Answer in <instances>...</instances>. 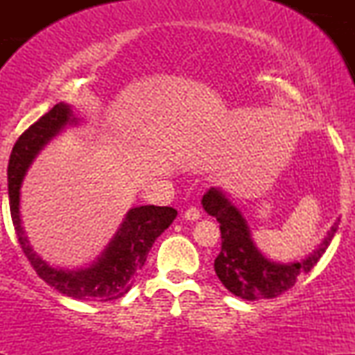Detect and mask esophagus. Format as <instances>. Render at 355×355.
<instances>
[{"label": "esophagus", "instance_id": "esophagus-1", "mask_svg": "<svg viewBox=\"0 0 355 355\" xmlns=\"http://www.w3.org/2000/svg\"><path fill=\"white\" fill-rule=\"evenodd\" d=\"M183 217H185L187 220H190V222H193V220H198L202 217L200 210L197 209V207H190V209L185 210V214H183Z\"/></svg>", "mask_w": 355, "mask_h": 355}]
</instances>
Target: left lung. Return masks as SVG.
I'll return each instance as SVG.
<instances>
[{
  "mask_svg": "<svg viewBox=\"0 0 355 355\" xmlns=\"http://www.w3.org/2000/svg\"><path fill=\"white\" fill-rule=\"evenodd\" d=\"M203 209L217 218L222 234V248L215 259V274L234 295L245 300L275 299L294 287L300 275L309 274L331 245L340 218L327 232L315 252L294 263H275L255 247L245 218L218 189H210L202 198Z\"/></svg>",
  "mask_w": 355,
  "mask_h": 355,
  "instance_id": "obj_1",
  "label": "left lung"
}]
</instances>
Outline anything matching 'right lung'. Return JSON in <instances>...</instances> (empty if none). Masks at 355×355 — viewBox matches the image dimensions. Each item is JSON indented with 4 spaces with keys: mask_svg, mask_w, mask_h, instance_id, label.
Listing matches in <instances>:
<instances>
[{
    "mask_svg": "<svg viewBox=\"0 0 355 355\" xmlns=\"http://www.w3.org/2000/svg\"><path fill=\"white\" fill-rule=\"evenodd\" d=\"M70 121H75L70 107L58 103L33 125L28 126L16 140L8 164L11 220L23 254L26 255L28 262L40 279L73 299L87 302H110L123 297L132 288L133 279L145 266L150 248L153 247L155 240L168 229L177 217V210L172 207L155 205L132 209L126 214L110 245L92 267L81 270H60L48 266L35 254L28 239L24 237L19 218V187L36 153Z\"/></svg>",
    "mask_w": 355,
    "mask_h": 355,
    "instance_id": "obj_1",
    "label": "right lung"
}]
</instances>
